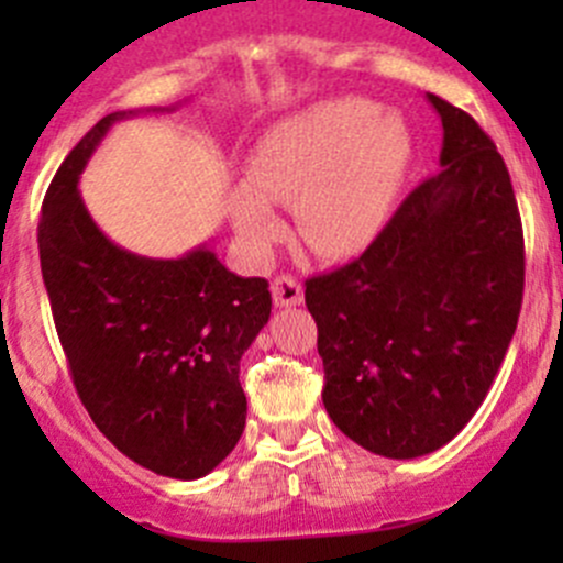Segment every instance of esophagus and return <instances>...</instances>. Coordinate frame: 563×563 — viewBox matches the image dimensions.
Returning <instances> with one entry per match:
<instances>
[{"instance_id": "obj_1", "label": "esophagus", "mask_w": 563, "mask_h": 563, "mask_svg": "<svg viewBox=\"0 0 563 563\" xmlns=\"http://www.w3.org/2000/svg\"><path fill=\"white\" fill-rule=\"evenodd\" d=\"M302 299L305 294L297 277L280 275L272 280V302H275V308H297V305H302Z\"/></svg>"}]
</instances>
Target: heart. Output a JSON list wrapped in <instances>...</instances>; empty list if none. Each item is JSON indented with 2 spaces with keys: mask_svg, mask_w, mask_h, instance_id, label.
<instances>
[{
  "mask_svg": "<svg viewBox=\"0 0 563 563\" xmlns=\"http://www.w3.org/2000/svg\"><path fill=\"white\" fill-rule=\"evenodd\" d=\"M411 166V135L397 113L360 98L327 100L272 124L229 190L236 236L266 255L286 231L275 203L294 207L302 242L321 258H349L387 225Z\"/></svg>",
  "mask_w": 563,
  "mask_h": 563,
  "instance_id": "heart-1",
  "label": "heart"
}]
</instances>
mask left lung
Masks as SVG:
<instances>
[{
  "mask_svg": "<svg viewBox=\"0 0 563 563\" xmlns=\"http://www.w3.org/2000/svg\"><path fill=\"white\" fill-rule=\"evenodd\" d=\"M441 172L417 187L356 261L310 277L323 408L391 460L450 444L485 400L523 302V229L496 144L428 95Z\"/></svg>",
  "mask_w": 563,
  "mask_h": 563,
  "instance_id": "left-lung-1",
  "label": "left lung"
}]
</instances>
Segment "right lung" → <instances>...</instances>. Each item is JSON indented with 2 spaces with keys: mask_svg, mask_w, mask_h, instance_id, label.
Instances as JSON below:
<instances>
[{
  "mask_svg": "<svg viewBox=\"0 0 563 563\" xmlns=\"http://www.w3.org/2000/svg\"><path fill=\"white\" fill-rule=\"evenodd\" d=\"M135 113H108L65 157L40 214V266L92 422L133 463L190 482L218 468L245 430L240 360L272 297L264 277L225 269L209 242L150 258L100 231L78 179L111 124Z\"/></svg>",
  "mask_w": 563,
  "mask_h": 563,
  "instance_id": "obj_1",
  "label": "right lung"
}]
</instances>
